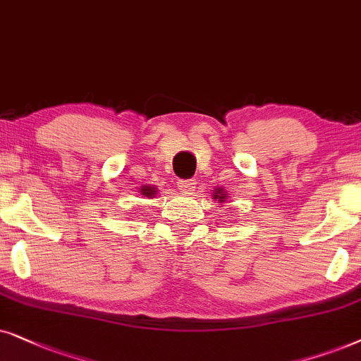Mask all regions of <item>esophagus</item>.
Segmentation results:
<instances>
[{"mask_svg":"<svg viewBox=\"0 0 361 361\" xmlns=\"http://www.w3.org/2000/svg\"><path fill=\"white\" fill-rule=\"evenodd\" d=\"M195 185L193 180H180L178 181V190H181L183 193H190V191H193Z\"/></svg>","mask_w":361,"mask_h":361,"instance_id":"34e87169","label":"esophagus"}]
</instances>
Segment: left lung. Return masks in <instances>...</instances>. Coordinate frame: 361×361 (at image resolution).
Returning a JSON list of instances; mask_svg holds the SVG:
<instances>
[{
    "label": "left lung",
    "mask_w": 361,
    "mask_h": 361,
    "mask_svg": "<svg viewBox=\"0 0 361 361\" xmlns=\"http://www.w3.org/2000/svg\"><path fill=\"white\" fill-rule=\"evenodd\" d=\"M213 200L218 201V203H226V200H228V193H226L224 188H214V193H213Z\"/></svg>",
    "instance_id": "left-lung-1"
}]
</instances>
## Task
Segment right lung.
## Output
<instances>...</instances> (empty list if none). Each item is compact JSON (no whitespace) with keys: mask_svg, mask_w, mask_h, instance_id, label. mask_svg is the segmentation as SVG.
Returning a JSON list of instances; mask_svg holds the SVG:
<instances>
[{"mask_svg":"<svg viewBox=\"0 0 361 361\" xmlns=\"http://www.w3.org/2000/svg\"><path fill=\"white\" fill-rule=\"evenodd\" d=\"M157 186H152V185H143L140 188V193L145 196V198H155L157 196Z\"/></svg>","mask_w":361,"mask_h":361,"instance_id":"right-lung-1","label":"right lung"}]
</instances>
